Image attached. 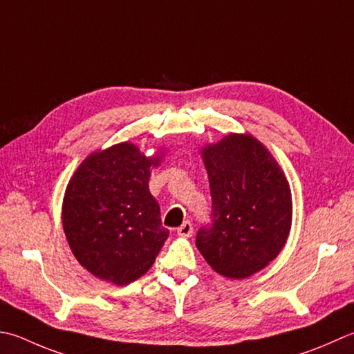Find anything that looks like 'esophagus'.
<instances>
[{"instance_id": "esophagus-1", "label": "esophagus", "mask_w": 354, "mask_h": 354, "mask_svg": "<svg viewBox=\"0 0 354 354\" xmlns=\"http://www.w3.org/2000/svg\"><path fill=\"white\" fill-rule=\"evenodd\" d=\"M178 234L179 236H184V238H190L193 234V224L190 221H184L181 224V227H178Z\"/></svg>"}]
</instances>
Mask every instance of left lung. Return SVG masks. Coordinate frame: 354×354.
<instances>
[{
    "mask_svg": "<svg viewBox=\"0 0 354 354\" xmlns=\"http://www.w3.org/2000/svg\"><path fill=\"white\" fill-rule=\"evenodd\" d=\"M209 173L210 223L196 247L227 278H247L279 254L292 227V193L270 151L250 135L232 133L203 149Z\"/></svg>",
    "mask_w": 354,
    "mask_h": 354,
    "instance_id": "left-lung-1",
    "label": "left lung"
}]
</instances>
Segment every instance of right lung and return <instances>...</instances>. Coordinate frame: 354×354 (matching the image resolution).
Here are the masks:
<instances>
[{"instance_id":"add662e5","label":"right lung","mask_w":354,"mask_h":354,"mask_svg":"<svg viewBox=\"0 0 354 354\" xmlns=\"http://www.w3.org/2000/svg\"><path fill=\"white\" fill-rule=\"evenodd\" d=\"M158 158L121 142L90 155L62 203V227L80 264L96 278L127 286L153 266L169 236L149 190Z\"/></svg>"}]
</instances>
